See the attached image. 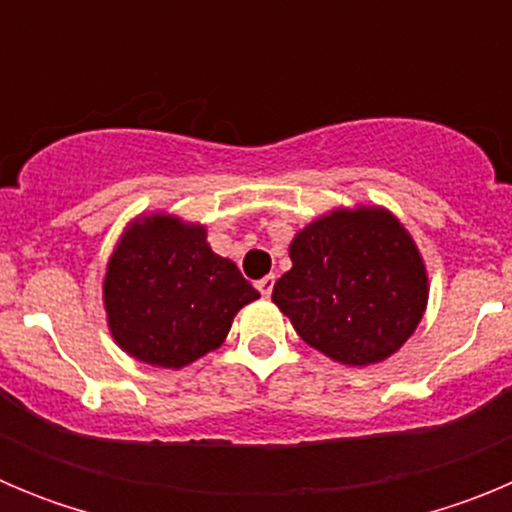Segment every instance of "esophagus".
<instances>
[{
	"label": "esophagus",
	"mask_w": 512,
	"mask_h": 512,
	"mask_svg": "<svg viewBox=\"0 0 512 512\" xmlns=\"http://www.w3.org/2000/svg\"><path fill=\"white\" fill-rule=\"evenodd\" d=\"M274 282H277V277H274V274H269V277H264V279H259V282H256V289H259L264 297H269L271 289H274Z\"/></svg>",
	"instance_id": "obj_1"
}]
</instances>
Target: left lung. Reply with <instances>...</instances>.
I'll return each mask as SVG.
<instances>
[{
    "mask_svg": "<svg viewBox=\"0 0 512 512\" xmlns=\"http://www.w3.org/2000/svg\"><path fill=\"white\" fill-rule=\"evenodd\" d=\"M292 269L271 300L297 336L346 366L392 356L413 336L428 305L418 246L384 207L333 210L289 246Z\"/></svg>",
    "mask_w": 512,
    "mask_h": 512,
    "instance_id": "1",
    "label": "left lung"
}]
</instances>
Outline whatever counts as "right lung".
Listing matches in <instances>:
<instances>
[{"label":"right lung","instance_id":"obj_1","mask_svg":"<svg viewBox=\"0 0 512 512\" xmlns=\"http://www.w3.org/2000/svg\"><path fill=\"white\" fill-rule=\"evenodd\" d=\"M259 300L238 266L217 256L205 225L143 215L122 233L104 277V310L125 354L182 369L215 351L235 312Z\"/></svg>","mask_w":512,"mask_h":512}]
</instances>
